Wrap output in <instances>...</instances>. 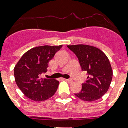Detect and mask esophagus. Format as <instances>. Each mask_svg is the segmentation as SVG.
I'll return each mask as SVG.
<instances>
[{
	"label": "esophagus",
	"instance_id": "esophagus-1",
	"mask_svg": "<svg viewBox=\"0 0 128 128\" xmlns=\"http://www.w3.org/2000/svg\"><path fill=\"white\" fill-rule=\"evenodd\" d=\"M65 80L67 81L68 82H69V83H72V80H71V79H65Z\"/></svg>",
	"mask_w": 128,
	"mask_h": 128
}]
</instances>
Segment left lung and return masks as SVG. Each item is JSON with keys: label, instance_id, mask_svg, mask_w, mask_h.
Segmentation results:
<instances>
[{"label": "left lung", "instance_id": "left-lung-1", "mask_svg": "<svg viewBox=\"0 0 128 128\" xmlns=\"http://www.w3.org/2000/svg\"><path fill=\"white\" fill-rule=\"evenodd\" d=\"M67 47L76 54L82 70L88 74L87 80L82 84V90L75 96L87 102L101 98L109 89L113 76L107 56L99 48L90 45H68Z\"/></svg>", "mask_w": 128, "mask_h": 128}]
</instances>
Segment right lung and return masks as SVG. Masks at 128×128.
<instances>
[{"instance_id": "1", "label": "right lung", "mask_w": 128, "mask_h": 128, "mask_svg": "<svg viewBox=\"0 0 128 128\" xmlns=\"http://www.w3.org/2000/svg\"><path fill=\"white\" fill-rule=\"evenodd\" d=\"M60 46H41L31 48L23 54L14 68L15 82L22 92L34 101H44L54 95L59 82L40 78L48 62L62 48Z\"/></svg>"}]
</instances>
